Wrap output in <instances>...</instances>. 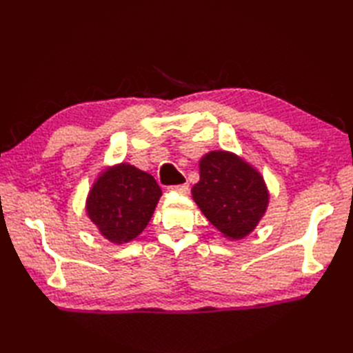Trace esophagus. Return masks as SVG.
Here are the masks:
<instances>
[{
  "instance_id": "34e87169",
  "label": "esophagus",
  "mask_w": 353,
  "mask_h": 353,
  "mask_svg": "<svg viewBox=\"0 0 353 353\" xmlns=\"http://www.w3.org/2000/svg\"><path fill=\"white\" fill-rule=\"evenodd\" d=\"M171 191L181 194V196H186V194H188V191H190V185L188 183H183V185L171 186Z\"/></svg>"
}]
</instances>
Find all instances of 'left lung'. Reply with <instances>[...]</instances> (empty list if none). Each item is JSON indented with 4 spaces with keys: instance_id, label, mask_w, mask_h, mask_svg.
<instances>
[{
    "instance_id": "left-lung-1",
    "label": "left lung",
    "mask_w": 353,
    "mask_h": 353,
    "mask_svg": "<svg viewBox=\"0 0 353 353\" xmlns=\"http://www.w3.org/2000/svg\"><path fill=\"white\" fill-rule=\"evenodd\" d=\"M200 181L192 199L206 219L232 241L254 230L270 194L261 172L235 153L214 150L200 159Z\"/></svg>"
}]
</instances>
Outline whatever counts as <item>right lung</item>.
I'll use <instances>...</instances> for the list:
<instances>
[{"instance_id": "1", "label": "right lung", "mask_w": 353, "mask_h": 353, "mask_svg": "<svg viewBox=\"0 0 353 353\" xmlns=\"http://www.w3.org/2000/svg\"><path fill=\"white\" fill-rule=\"evenodd\" d=\"M161 196L152 174L123 162L100 172L89 190L86 212L100 235L119 245L147 228Z\"/></svg>"}]
</instances>
